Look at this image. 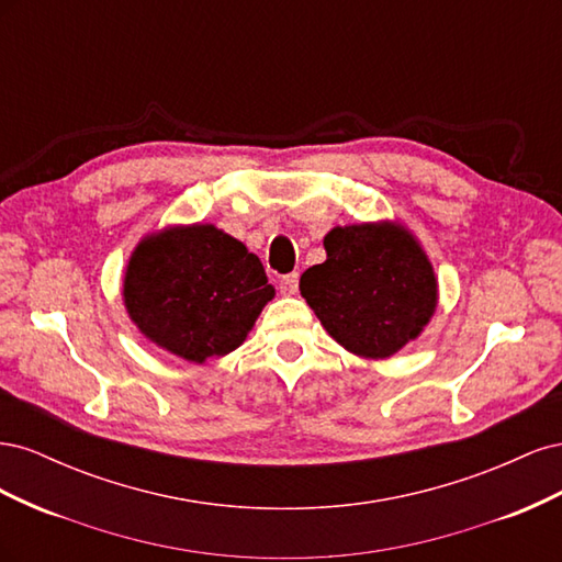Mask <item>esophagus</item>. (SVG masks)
<instances>
[{"instance_id":"1","label":"esophagus","mask_w":562,"mask_h":562,"mask_svg":"<svg viewBox=\"0 0 562 562\" xmlns=\"http://www.w3.org/2000/svg\"><path fill=\"white\" fill-rule=\"evenodd\" d=\"M297 281H300V277H297V271H293V274H285V277H281V281H279V291H281V295H295L297 293Z\"/></svg>"}]
</instances>
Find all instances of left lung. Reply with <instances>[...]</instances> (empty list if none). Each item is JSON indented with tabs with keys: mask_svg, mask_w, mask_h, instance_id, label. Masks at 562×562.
<instances>
[{
	"mask_svg": "<svg viewBox=\"0 0 562 562\" xmlns=\"http://www.w3.org/2000/svg\"><path fill=\"white\" fill-rule=\"evenodd\" d=\"M328 258L300 277V293L335 342L386 359L415 339L438 302L434 267L401 225L335 227Z\"/></svg>",
	"mask_w": 562,
	"mask_h": 562,
	"instance_id": "8db88e82",
	"label": "left lung"
}]
</instances>
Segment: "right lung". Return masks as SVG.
I'll use <instances>...</instances> for the list:
<instances>
[{"label": "right lung", "instance_id": "add662e5", "mask_svg": "<svg viewBox=\"0 0 562 562\" xmlns=\"http://www.w3.org/2000/svg\"><path fill=\"white\" fill-rule=\"evenodd\" d=\"M274 297L258 255L213 225L171 227L133 250L124 304L157 347L203 363L239 347Z\"/></svg>", "mask_w": 562, "mask_h": 562}]
</instances>
